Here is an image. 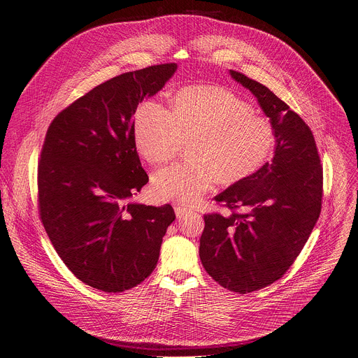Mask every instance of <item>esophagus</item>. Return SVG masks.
Returning <instances> with one entry per match:
<instances>
[{"label":"esophagus","mask_w":358,"mask_h":358,"mask_svg":"<svg viewBox=\"0 0 358 358\" xmlns=\"http://www.w3.org/2000/svg\"><path fill=\"white\" fill-rule=\"evenodd\" d=\"M174 211L177 218H182L184 215H187V213H189V208H187L185 206H181V203H177V206H174Z\"/></svg>","instance_id":"34e87169"}]
</instances>
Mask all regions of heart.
<instances>
[{
  "label": "heart",
  "mask_w": 358,
  "mask_h": 358,
  "mask_svg": "<svg viewBox=\"0 0 358 358\" xmlns=\"http://www.w3.org/2000/svg\"><path fill=\"white\" fill-rule=\"evenodd\" d=\"M253 106L221 86H188L173 97L169 110L145 100L134 116V144L150 164L173 160L189 145L188 164H173L152 176V196L191 206L214 184H238L258 173L276 144L272 123L253 115Z\"/></svg>",
  "instance_id": "obj_1"
}]
</instances>
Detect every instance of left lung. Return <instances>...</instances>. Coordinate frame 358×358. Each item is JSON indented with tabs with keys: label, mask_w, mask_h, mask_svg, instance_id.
<instances>
[{
	"label": "left lung",
	"mask_w": 358,
	"mask_h": 358,
	"mask_svg": "<svg viewBox=\"0 0 358 358\" xmlns=\"http://www.w3.org/2000/svg\"><path fill=\"white\" fill-rule=\"evenodd\" d=\"M269 117L275 155L258 173L215 196L231 215H203L199 258L222 287L249 293L280 279L308 242L322 211L323 169L309 126L262 83L229 71ZM243 208L245 213H236Z\"/></svg>",
	"instance_id": "8db88e82"
}]
</instances>
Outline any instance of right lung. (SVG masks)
Listing matches in <instances>:
<instances>
[{"label":"right lung","mask_w":358,"mask_h":358,"mask_svg":"<svg viewBox=\"0 0 358 358\" xmlns=\"http://www.w3.org/2000/svg\"><path fill=\"white\" fill-rule=\"evenodd\" d=\"M176 71L163 64L112 78L75 100L46 131L38 164L41 221L64 264L94 289L124 292L150 276L176 220L170 203H124L148 182L133 115Z\"/></svg>","instance_id":"obj_1"}]
</instances>
